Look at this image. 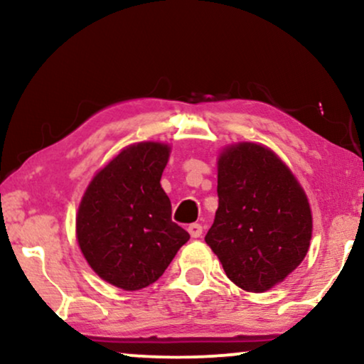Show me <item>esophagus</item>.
<instances>
[{"instance_id":"obj_1","label":"esophagus","mask_w":364,"mask_h":364,"mask_svg":"<svg viewBox=\"0 0 364 364\" xmlns=\"http://www.w3.org/2000/svg\"><path fill=\"white\" fill-rule=\"evenodd\" d=\"M187 230H188V233H191L192 238H200L203 228H202L200 223H191Z\"/></svg>"}]
</instances>
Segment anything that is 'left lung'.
<instances>
[{
    "label": "left lung",
    "instance_id": "8db88e82",
    "mask_svg": "<svg viewBox=\"0 0 364 364\" xmlns=\"http://www.w3.org/2000/svg\"><path fill=\"white\" fill-rule=\"evenodd\" d=\"M217 192L207 245L242 290H270L296 270L310 248L306 192L290 167L258 142L228 144L218 152Z\"/></svg>",
    "mask_w": 364,
    "mask_h": 364
}]
</instances>
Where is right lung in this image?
<instances>
[{
    "mask_svg": "<svg viewBox=\"0 0 364 364\" xmlns=\"http://www.w3.org/2000/svg\"><path fill=\"white\" fill-rule=\"evenodd\" d=\"M172 147H124L94 173L76 213V238L101 280L126 291L152 285L191 235L172 222L161 177Z\"/></svg>",
    "mask_w": 364,
    "mask_h": 364,
    "instance_id": "right-lung-1",
    "label": "right lung"
}]
</instances>
